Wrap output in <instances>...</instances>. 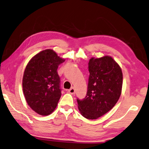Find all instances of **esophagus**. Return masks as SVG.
<instances>
[{
    "instance_id": "34e87169",
    "label": "esophagus",
    "mask_w": 149,
    "mask_h": 149,
    "mask_svg": "<svg viewBox=\"0 0 149 149\" xmlns=\"http://www.w3.org/2000/svg\"><path fill=\"white\" fill-rule=\"evenodd\" d=\"M68 92H69V93H71V94H74L75 93V90L74 87H72V88H70L69 90H68Z\"/></svg>"
}]
</instances>
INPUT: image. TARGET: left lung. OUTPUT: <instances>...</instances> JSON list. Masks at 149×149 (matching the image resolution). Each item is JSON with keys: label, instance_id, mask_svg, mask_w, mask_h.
Listing matches in <instances>:
<instances>
[{"label": "left lung", "instance_id": "1", "mask_svg": "<svg viewBox=\"0 0 149 149\" xmlns=\"http://www.w3.org/2000/svg\"><path fill=\"white\" fill-rule=\"evenodd\" d=\"M86 97L77 104L80 113L87 119H97L114 107L121 94L123 74L119 64L109 56L91 58Z\"/></svg>", "mask_w": 149, "mask_h": 149}]
</instances>
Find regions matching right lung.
<instances>
[{
	"label": "right lung",
	"instance_id": "add662e5",
	"mask_svg": "<svg viewBox=\"0 0 149 149\" xmlns=\"http://www.w3.org/2000/svg\"><path fill=\"white\" fill-rule=\"evenodd\" d=\"M65 62L53 49H45L28 63L22 79V89L30 107L40 115H48L57 107L62 95L58 65Z\"/></svg>",
	"mask_w": 149,
	"mask_h": 149
}]
</instances>
